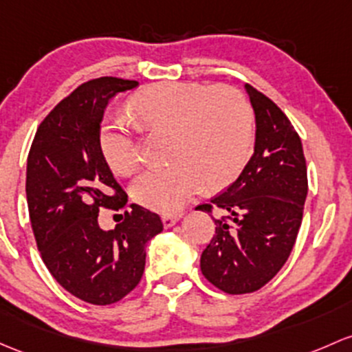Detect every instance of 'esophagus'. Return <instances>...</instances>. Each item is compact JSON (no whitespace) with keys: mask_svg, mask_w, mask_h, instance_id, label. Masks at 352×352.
Returning a JSON list of instances; mask_svg holds the SVG:
<instances>
[{"mask_svg":"<svg viewBox=\"0 0 352 352\" xmlns=\"http://www.w3.org/2000/svg\"><path fill=\"white\" fill-rule=\"evenodd\" d=\"M180 214H164V216H162V221H164V226L166 229L168 228H172V226H175L177 223H179L180 221Z\"/></svg>","mask_w":352,"mask_h":352,"instance_id":"1","label":"esophagus"}]
</instances>
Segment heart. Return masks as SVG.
Listing matches in <instances>:
<instances>
[{
  "label": "heart",
  "instance_id": "heart-1",
  "mask_svg": "<svg viewBox=\"0 0 352 352\" xmlns=\"http://www.w3.org/2000/svg\"><path fill=\"white\" fill-rule=\"evenodd\" d=\"M145 131H172L168 165L151 166L133 184V197L148 209L179 212L207 186L223 188L241 173L253 148V113L248 99L229 86L158 82L128 101ZM99 145L114 172L129 175L140 165L131 128L106 120Z\"/></svg>",
  "mask_w": 352,
  "mask_h": 352
}]
</instances>
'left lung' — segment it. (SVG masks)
Masks as SVG:
<instances>
[{
	"label": "left lung",
	"mask_w": 352,
	"mask_h": 352,
	"mask_svg": "<svg viewBox=\"0 0 352 352\" xmlns=\"http://www.w3.org/2000/svg\"><path fill=\"white\" fill-rule=\"evenodd\" d=\"M256 121L254 153L228 190L197 209L212 206L216 234L202 251V275L231 295L260 290L288 260L302 224L307 165L302 142L283 111L244 84Z\"/></svg>",
	"instance_id": "1"
}]
</instances>
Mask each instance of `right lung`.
<instances>
[{
    "mask_svg": "<svg viewBox=\"0 0 352 352\" xmlns=\"http://www.w3.org/2000/svg\"><path fill=\"white\" fill-rule=\"evenodd\" d=\"M136 80L99 77L62 99L42 121L27 162V202L40 254L74 297L109 305L126 297L145 270L146 243L164 231L158 214L138 204L114 229L99 209H123L126 192L114 180L99 145L109 99Z\"/></svg>",
    "mask_w": 352,
    "mask_h": 352,
    "instance_id": "add662e5",
    "label": "right lung"
}]
</instances>
